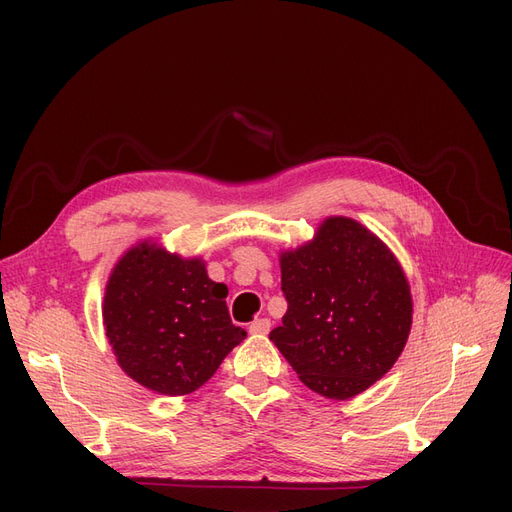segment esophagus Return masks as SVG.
<instances>
[{
  "instance_id": "34e87169",
  "label": "esophagus",
  "mask_w": 512,
  "mask_h": 512,
  "mask_svg": "<svg viewBox=\"0 0 512 512\" xmlns=\"http://www.w3.org/2000/svg\"><path fill=\"white\" fill-rule=\"evenodd\" d=\"M271 331V320L269 318H256L250 324V333L252 335H267Z\"/></svg>"
}]
</instances>
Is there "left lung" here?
<instances>
[{"label":"left lung","instance_id":"1","mask_svg":"<svg viewBox=\"0 0 512 512\" xmlns=\"http://www.w3.org/2000/svg\"><path fill=\"white\" fill-rule=\"evenodd\" d=\"M288 312L269 339L327 399L367 391L401 356L412 329L410 282L376 232L346 215L280 252Z\"/></svg>","mask_w":512,"mask_h":512}]
</instances>
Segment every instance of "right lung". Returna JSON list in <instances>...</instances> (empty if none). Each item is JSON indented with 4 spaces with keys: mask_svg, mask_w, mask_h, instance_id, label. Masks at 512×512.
<instances>
[{
    "mask_svg": "<svg viewBox=\"0 0 512 512\" xmlns=\"http://www.w3.org/2000/svg\"><path fill=\"white\" fill-rule=\"evenodd\" d=\"M226 297L203 256L168 252L151 237L128 247L102 299V324L123 374L168 397L200 389L247 337L232 324Z\"/></svg>",
    "mask_w": 512,
    "mask_h": 512,
    "instance_id": "add662e5",
    "label": "right lung"
}]
</instances>
